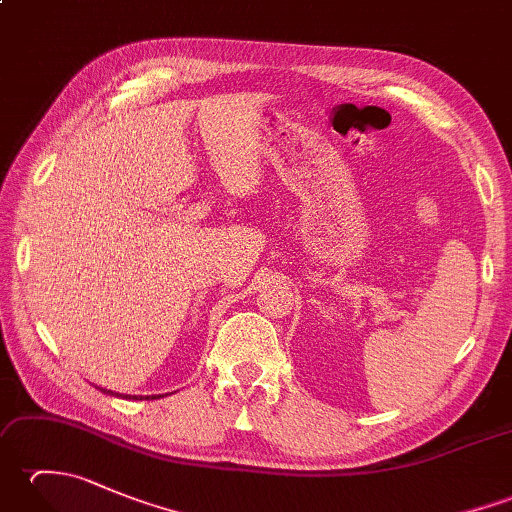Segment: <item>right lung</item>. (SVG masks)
I'll return each mask as SVG.
<instances>
[{
  "label": "right lung",
  "mask_w": 512,
  "mask_h": 512,
  "mask_svg": "<svg viewBox=\"0 0 512 512\" xmlns=\"http://www.w3.org/2000/svg\"><path fill=\"white\" fill-rule=\"evenodd\" d=\"M96 389H99V391H103V394H107V396H121V398H134V400H143V396H127V394H116V391H112V389H105V387H96ZM149 398V396H147ZM151 398H156V396H151Z\"/></svg>",
  "instance_id": "obj_1"
}]
</instances>
